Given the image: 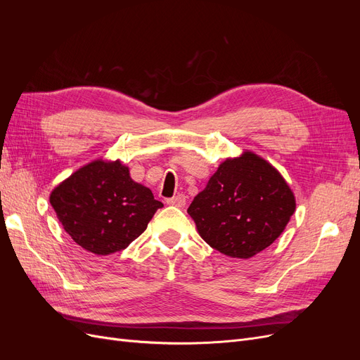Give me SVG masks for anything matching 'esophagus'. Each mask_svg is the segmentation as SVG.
<instances>
[{
    "label": "esophagus",
    "instance_id": "esophagus-1",
    "mask_svg": "<svg viewBox=\"0 0 360 360\" xmlns=\"http://www.w3.org/2000/svg\"><path fill=\"white\" fill-rule=\"evenodd\" d=\"M167 204L174 205V207H180V209H181V207L186 205V197H184L183 193H179V195H176V197L167 200Z\"/></svg>",
    "mask_w": 360,
    "mask_h": 360
}]
</instances>
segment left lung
<instances>
[{"label": "left lung", "mask_w": 360, "mask_h": 360, "mask_svg": "<svg viewBox=\"0 0 360 360\" xmlns=\"http://www.w3.org/2000/svg\"><path fill=\"white\" fill-rule=\"evenodd\" d=\"M294 210L296 198L281 172L246 150L217 167L188 213L205 243L246 259L276 240Z\"/></svg>", "instance_id": "left-lung-1"}]
</instances>
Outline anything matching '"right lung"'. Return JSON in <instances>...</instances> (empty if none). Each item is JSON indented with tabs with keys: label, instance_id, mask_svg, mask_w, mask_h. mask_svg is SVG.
I'll list each match as a JSON object with an SVG mask.
<instances>
[{
	"label": "right lung",
	"instance_id": "1",
	"mask_svg": "<svg viewBox=\"0 0 360 360\" xmlns=\"http://www.w3.org/2000/svg\"><path fill=\"white\" fill-rule=\"evenodd\" d=\"M49 202L76 245L96 255L126 249L163 204L122 160L96 159L52 189Z\"/></svg>",
	"mask_w": 360,
	"mask_h": 360
}]
</instances>
